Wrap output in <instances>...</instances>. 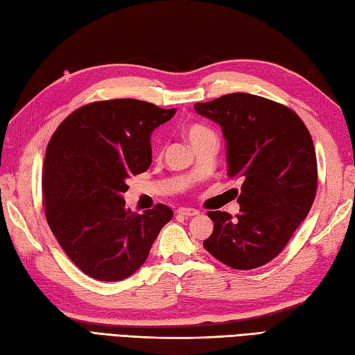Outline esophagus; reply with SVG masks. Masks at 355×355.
Returning <instances> with one entry per match:
<instances>
[{"instance_id":"esophagus-1","label":"esophagus","mask_w":355,"mask_h":355,"mask_svg":"<svg viewBox=\"0 0 355 355\" xmlns=\"http://www.w3.org/2000/svg\"><path fill=\"white\" fill-rule=\"evenodd\" d=\"M178 214L184 217H194V216H199V211L194 208H179Z\"/></svg>"}]
</instances>
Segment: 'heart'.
Returning <instances> with one entry per match:
<instances>
[{"label":"heart","instance_id":"obj_1","mask_svg":"<svg viewBox=\"0 0 355 355\" xmlns=\"http://www.w3.org/2000/svg\"><path fill=\"white\" fill-rule=\"evenodd\" d=\"M208 135H214V133H212L208 128H205V125H200V124H191L185 129V137L188 139V143H190L191 146L198 143L199 139L208 137Z\"/></svg>","mask_w":355,"mask_h":355}]
</instances>
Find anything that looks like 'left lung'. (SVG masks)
Wrapping results in <instances>:
<instances>
[{
  "label": "left lung",
  "instance_id": "1",
  "mask_svg": "<svg viewBox=\"0 0 355 355\" xmlns=\"http://www.w3.org/2000/svg\"><path fill=\"white\" fill-rule=\"evenodd\" d=\"M194 109L222 128L227 176L243 180L240 214L209 211L214 231L203 248L232 269L264 266L286 248L314 202L318 164L310 132L287 106L246 92Z\"/></svg>",
  "mask_w": 355,
  "mask_h": 355
}]
</instances>
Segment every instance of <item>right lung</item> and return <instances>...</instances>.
<instances>
[{"mask_svg": "<svg viewBox=\"0 0 355 355\" xmlns=\"http://www.w3.org/2000/svg\"><path fill=\"white\" fill-rule=\"evenodd\" d=\"M175 114L135 98L97 101L68 115L51 137L42 176L46 222L91 278H129L171 220L162 203L132 212L123 194L130 176L150 167L152 132Z\"/></svg>", "mask_w": 355, "mask_h": 355, "instance_id": "right-lung-1", "label": "right lung"}]
</instances>
